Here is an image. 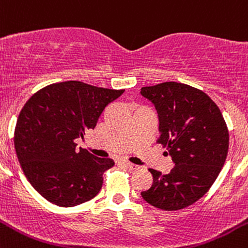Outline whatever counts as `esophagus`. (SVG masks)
<instances>
[{"label":"esophagus","mask_w":248,"mask_h":248,"mask_svg":"<svg viewBox=\"0 0 248 248\" xmlns=\"http://www.w3.org/2000/svg\"><path fill=\"white\" fill-rule=\"evenodd\" d=\"M122 164H124L126 168L131 169V170H137V169H140V166L138 165H135V164H132V163H128V161H121Z\"/></svg>","instance_id":"1"}]
</instances>
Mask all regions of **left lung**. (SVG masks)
<instances>
[{
  "instance_id": "left-lung-1",
  "label": "left lung",
  "mask_w": 248,
  "mask_h": 248,
  "mask_svg": "<svg viewBox=\"0 0 248 248\" xmlns=\"http://www.w3.org/2000/svg\"><path fill=\"white\" fill-rule=\"evenodd\" d=\"M140 95L155 106L158 143L175 163L166 175L149 169L153 185L140 194L159 209L188 207L204 196L225 163L229 132L223 115L205 93L182 83L143 87Z\"/></svg>"
}]
</instances>
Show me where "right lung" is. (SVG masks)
I'll list each match as a JSON object with an SVG mask.
<instances>
[{
	"mask_svg": "<svg viewBox=\"0 0 248 248\" xmlns=\"http://www.w3.org/2000/svg\"><path fill=\"white\" fill-rule=\"evenodd\" d=\"M124 92L68 80L43 88L25 103L16 124V153L28 181L48 202L75 207L99 193L103 173L115 161L78 150L75 140L95 128Z\"/></svg>",
	"mask_w": 248,
	"mask_h": 248,
	"instance_id": "right-lung-1",
	"label": "right lung"
}]
</instances>
